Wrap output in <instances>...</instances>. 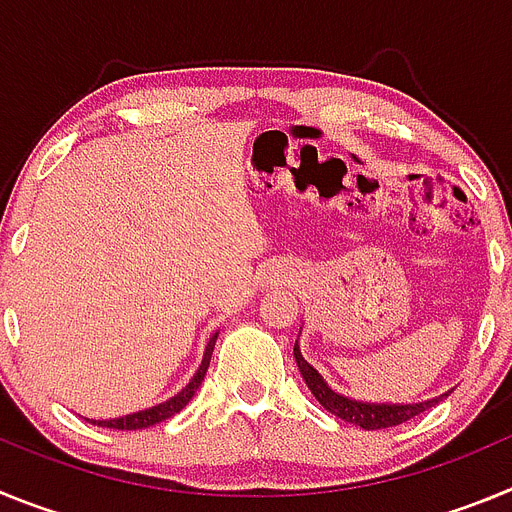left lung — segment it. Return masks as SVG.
<instances>
[{
	"label": "left lung",
	"instance_id": "obj_1",
	"mask_svg": "<svg viewBox=\"0 0 512 512\" xmlns=\"http://www.w3.org/2000/svg\"><path fill=\"white\" fill-rule=\"evenodd\" d=\"M295 361L300 366V374L305 379V384L310 387V392L315 395V400L328 410L330 415L346 420V423H354L364 431H379V428H392V425H400L405 420L415 418V415L425 413L428 408L438 405L443 397H449V392L433 397V400L425 402H413V405H390V402H364L354 400V397H346L341 392L330 390L328 382L320 377V372L312 364H307L305 356H302L300 346L295 343Z\"/></svg>",
	"mask_w": 512,
	"mask_h": 512
}]
</instances>
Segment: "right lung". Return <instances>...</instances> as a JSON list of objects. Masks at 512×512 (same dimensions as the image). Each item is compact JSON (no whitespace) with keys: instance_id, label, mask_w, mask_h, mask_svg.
<instances>
[{"instance_id":"right-lung-1","label":"right lung","mask_w":512,"mask_h":512,"mask_svg":"<svg viewBox=\"0 0 512 512\" xmlns=\"http://www.w3.org/2000/svg\"><path fill=\"white\" fill-rule=\"evenodd\" d=\"M215 341H217V333L210 338V341H207V348H205V356H202L200 369H197V374L189 379V384L184 387L182 392H176L174 397H169L166 402H161V405H153V408H148V410H138V413L122 415V418L89 420V423L102 425V428H115V431H138V428H151V425H156V423H161V420L176 415L179 410L184 408V405H187L189 400H192L194 392L200 390L202 379H205V374H207V366H210V356H212V348H215Z\"/></svg>"}]
</instances>
